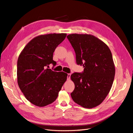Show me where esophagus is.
<instances>
[{"instance_id":"esophagus-1","label":"esophagus","mask_w":133,"mask_h":133,"mask_svg":"<svg viewBox=\"0 0 133 133\" xmlns=\"http://www.w3.org/2000/svg\"><path fill=\"white\" fill-rule=\"evenodd\" d=\"M71 76V74H68V76H67V79H70Z\"/></svg>"}]
</instances>
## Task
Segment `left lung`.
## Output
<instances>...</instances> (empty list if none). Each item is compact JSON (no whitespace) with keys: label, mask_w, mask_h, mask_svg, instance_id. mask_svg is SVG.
Returning <instances> with one entry per match:
<instances>
[{"label":"left lung","mask_w":133,"mask_h":133,"mask_svg":"<svg viewBox=\"0 0 133 133\" xmlns=\"http://www.w3.org/2000/svg\"><path fill=\"white\" fill-rule=\"evenodd\" d=\"M67 38L75 51L77 64L84 68L82 72L71 75L75 84L71 98L84 108H94L103 102L112 86L115 68L112 54L93 35L72 34Z\"/></svg>","instance_id":"obj_1"}]
</instances>
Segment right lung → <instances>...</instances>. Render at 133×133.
<instances>
[{
  "label": "right lung",
  "mask_w": 133,
  "mask_h": 133,
  "mask_svg": "<svg viewBox=\"0 0 133 133\" xmlns=\"http://www.w3.org/2000/svg\"><path fill=\"white\" fill-rule=\"evenodd\" d=\"M66 34H49L35 37L21 52L17 61V82L26 99L37 107L54 102L68 74L56 72L49 67L56 66L53 55Z\"/></svg>",
  "instance_id": "1"
}]
</instances>
